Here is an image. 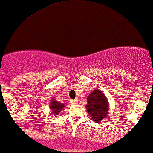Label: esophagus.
<instances>
[{
    "label": "esophagus",
    "instance_id": "obj_1",
    "mask_svg": "<svg viewBox=\"0 0 153 153\" xmlns=\"http://www.w3.org/2000/svg\"><path fill=\"white\" fill-rule=\"evenodd\" d=\"M71 102L73 103V104H77L78 103V100H71Z\"/></svg>",
    "mask_w": 153,
    "mask_h": 153
}]
</instances>
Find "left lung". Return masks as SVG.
Instances as JSON below:
<instances>
[{"label":"left lung","mask_w":153,"mask_h":153,"mask_svg":"<svg viewBox=\"0 0 153 153\" xmlns=\"http://www.w3.org/2000/svg\"><path fill=\"white\" fill-rule=\"evenodd\" d=\"M88 109L93 121L99 123L106 116L109 110V103L106 96L99 90H94L87 98Z\"/></svg>","instance_id":"1"}]
</instances>
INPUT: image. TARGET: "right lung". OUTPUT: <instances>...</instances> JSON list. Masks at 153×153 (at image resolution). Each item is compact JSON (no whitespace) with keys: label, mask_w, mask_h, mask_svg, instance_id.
Segmentation results:
<instances>
[{"label":"right lung","mask_w":153,"mask_h":153,"mask_svg":"<svg viewBox=\"0 0 153 153\" xmlns=\"http://www.w3.org/2000/svg\"><path fill=\"white\" fill-rule=\"evenodd\" d=\"M51 102L52 103L50 104V108L52 110V112L56 114H59L60 111H61L62 109L64 107V104L57 102V101H55V100H52Z\"/></svg>","instance_id":"obj_1"}]
</instances>
